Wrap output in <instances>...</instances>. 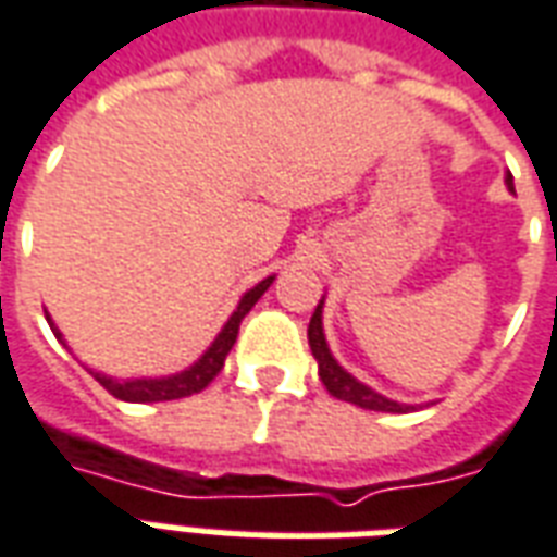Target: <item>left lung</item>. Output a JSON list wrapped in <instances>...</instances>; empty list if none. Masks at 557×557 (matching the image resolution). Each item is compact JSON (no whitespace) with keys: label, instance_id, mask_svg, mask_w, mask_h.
I'll list each match as a JSON object with an SVG mask.
<instances>
[{"label":"left lung","instance_id":"left-lung-1","mask_svg":"<svg viewBox=\"0 0 557 557\" xmlns=\"http://www.w3.org/2000/svg\"><path fill=\"white\" fill-rule=\"evenodd\" d=\"M504 184H507V190L513 194V175H510V172L504 175ZM322 307H325V295H322V301L315 304V313L313 319H310V327H307V339H310V351H313L315 363H319V379H322V385L327 387V394L343 399V403H351V406H358V409L394 411V414L414 411V406H409V403L387 399L385 394H379V391H373L370 385H363V382H358L349 370L339 367L337 358L327 349L325 327H322Z\"/></svg>","mask_w":557,"mask_h":557}]
</instances>
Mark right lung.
<instances>
[{
	"instance_id": "obj_1",
	"label": "right lung",
	"mask_w": 557,
	"mask_h": 557,
	"mask_svg": "<svg viewBox=\"0 0 557 557\" xmlns=\"http://www.w3.org/2000/svg\"><path fill=\"white\" fill-rule=\"evenodd\" d=\"M271 283H274V274L265 280H259L253 289L244 292L242 301L232 310V315L226 319V325L220 327V334L214 337V343H211L187 370H182V373L154 375V379H151V375H143V379H115V375L95 373V370H89V373L95 375L115 399H125V403H166V399H182L190 397V394H199V391L208 387V382L223 370V361H226V355H230V349L235 346V337H238L242 319L253 310V304L265 295ZM47 322L53 327L55 339H59L62 346H67L65 337H62V331H59L53 319H50V313H47Z\"/></svg>"
}]
</instances>
